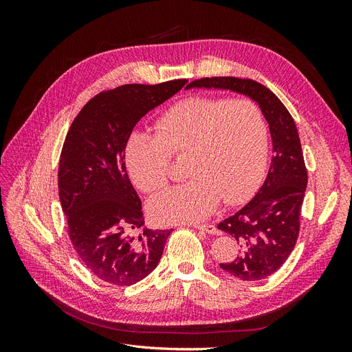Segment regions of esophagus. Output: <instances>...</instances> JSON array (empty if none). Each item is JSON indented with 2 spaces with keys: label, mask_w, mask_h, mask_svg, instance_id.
<instances>
[{
  "label": "esophagus",
  "mask_w": 352,
  "mask_h": 352,
  "mask_svg": "<svg viewBox=\"0 0 352 352\" xmlns=\"http://www.w3.org/2000/svg\"><path fill=\"white\" fill-rule=\"evenodd\" d=\"M194 228L195 229H199V230H204V232H207V233H210V235H212V233H216L217 230H216V228L212 226V225H194Z\"/></svg>",
  "instance_id": "esophagus-1"
}]
</instances>
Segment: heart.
<instances>
[{"instance_id":"obj_1","label":"heart","mask_w":352,"mask_h":352,"mask_svg":"<svg viewBox=\"0 0 352 352\" xmlns=\"http://www.w3.org/2000/svg\"><path fill=\"white\" fill-rule=\"evenodd\" d=\"M269 126L248 98L190 97L157 122V133L136 131L126 144V166L146 194L172 176V158L186 157L185 184L155 195L148 211L158 223L198 221L220 198L233 206L248 199L264 175Z\"/></svg>"}]
</instances>
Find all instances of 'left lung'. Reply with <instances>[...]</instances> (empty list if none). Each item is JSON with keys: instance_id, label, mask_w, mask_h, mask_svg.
Segmentation results:
<instances>
[{"instance_id": "8db88e82", "label": "left lung", "mask_w": 352, "mask_h": 352, "mask_svg": "<svg viewBox=\"0 0 352 352\" xmlns=\"http://www.w3.org/2000/svg\"><path fill=\"white\" fill-rule=\"evenodd\" d=\"M188 88L230 89L248 95L269 123L273 141L269 175L257 195L217 226L241 243V255L230 263H220V267L242 280L269 278L289 257L300 235L307 167L295 122L282 101L252 79L202 78Z\"/></svg>"}]
</instances>
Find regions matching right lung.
<instances>
[{"label": "right lung", "mask_w": 352, "mask_h": 352, "mask_svg": "<svg viewBox=\"0 0 352 352\" xmlns=\"http://www.w3.org/2000/svg\"><path fill=\"white\" fill-rule=\"evenodd\" d=\"M186 82L102 91L83 105L66 135L58 195L67 233L85 267L104 282L131 286L146 278L173 230L144 229L142 202L127 176L124 150L141 117Z\"/></svg>", "instance_id": "1"}]
</instances>
